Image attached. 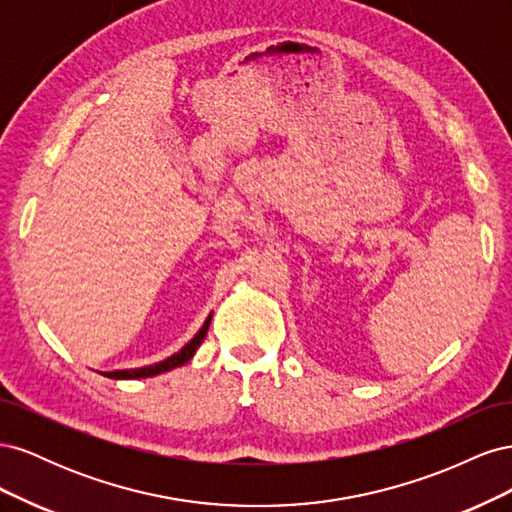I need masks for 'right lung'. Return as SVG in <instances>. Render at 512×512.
<instances>
[{
    "instance_id": "add662e5",
    "label": "right lung",
    "mask_w": 512,
    "mask_h": 512,
    "mask_svg": "<svg viewBox=\"0 0 512 512\" xmlns=\"http://www.w3.org/2000/svg\"><path fill=\"white\" fill-rule=\"evenodd\" d=\"M209 324H211V316L205 320L203 327L200 331L190 339L188 344H185L179 352H175L173 356H168V359L156 363V365H147V367H138V369H117V371H106L108 378H115V380H134V378H151V376H158L164 374V371H170L175 367H181L183 363H188L192 356L196 354L198 346L203 344V339L209 331Z\"/></svg>"
}]
</instances>
